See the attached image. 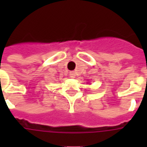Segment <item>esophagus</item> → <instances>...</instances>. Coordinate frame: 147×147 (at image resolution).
Returning a JSON list of instances; mask_svg holds the SVG:
<instances>
[{
	"mask_svg": "<svg viewBox=\"0 0 147 147\" xmlns=\"http://www.w3.org/2000/svg\"><path fill=\"white\" fill-rule=\"evenodd\" d=\"M69 76H70V77H71V78H76V73H75L74 71H71V72L69 73Z\"/></svg>",
	"mask_w": 147,
	"mask_h": 147,
	"instance_id": "esophagus-1",
	"label": "esophagus"
}]
</instances>
